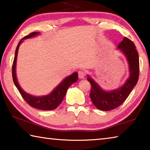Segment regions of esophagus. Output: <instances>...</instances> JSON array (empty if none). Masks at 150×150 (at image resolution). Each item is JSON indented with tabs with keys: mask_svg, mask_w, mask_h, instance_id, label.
<instances>
[{
	"mask_svg": "<svg viewBox=\"0 0 150 150\" xmlns=\"http://www.w3.org/2000/svg\"><path fill=\"white\" fill-rule=\"evenodd\" d=\"M78 75L79 79H83L85 76V72L84 71H79L78 72Z\"/></svg>",
	"mask_w": 150,
	"mask_h": 150,
	"instance_id": "1",
	"label": "esophagus"
}]
</instances>
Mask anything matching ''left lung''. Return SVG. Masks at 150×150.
I'll list each match as a JSON object with an SVG mask.
<instances>
[{
  "label": "left lung",
  "mask_w": 150,
  "mask_h": 150,
  "mask_svg": "<svg viewBox=\"0 0 150 150\" xmlns=\"http://www.w3.org/2000/svg\"><path fill=\"white\" fill-rule=\"evenodd\" d=\"M118 48L125 55L129 65V77L121 87L110 91L103 90L89 75L87 80L91 85L90 98L93 105L100 110L109 111L118 107L128 98L139 78V56L132 41L124 37Z\"/></svg>",
  "instance_id": "8db88e82"
}]
</instances>
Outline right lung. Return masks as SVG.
<instances>
[{"label":"right lung","instance_id":"1","mask_svg":"<svg viewBox=\"0 0 150 150\" xmlns=\"http://www.w3.org/2000/svg\"><path fill=\"white\" fill-rule=\"evenodd\" d=\"M40 34L39 32H32L30 33L29 35H26L19 42L18 44L17 45L14 55V59L12 64V79L14 85H16L18 90L21 94L22 97H23L25 101L28 104L32 107H34L38 109H40L42 110H52L56 108L59 106L61 103L64 98L67 91L71 85L73 83L77 82L78 79V73L77 72L73 73L68 77H66L64 80L60 84L55 87L54 91L49 95L42 96H32L30 94L27 93L20 87L18 84V82L17 81L16 74V59H17V55L18 51L19 46L21 43L23 42V40L27 38H31L32 37L36 36L37 35Z\"/></svg>","mask_w":150,"mask_h":150}]
</instances>
